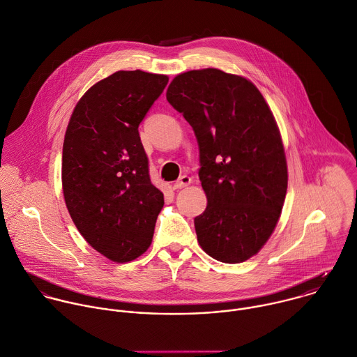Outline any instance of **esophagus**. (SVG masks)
Masks as SVG:
<instances>
[{
	"mask_svg": "<svg viewBox=\"0 0 357 357\" xmlns=\"http://www.w3.org/2000/svg\"><path fill=\"white\" fill-rule=\"evenodd\" d=\"M191 177H188V176H181L174 184H173V188L174 190H180V188H184V187H187V185H190L191 184Z\"/></svg>",
	"mask_w": 357,
	"mask_h": 357,
	"instance_id": "1",
	"label": "esophagus"
}]
</instances>
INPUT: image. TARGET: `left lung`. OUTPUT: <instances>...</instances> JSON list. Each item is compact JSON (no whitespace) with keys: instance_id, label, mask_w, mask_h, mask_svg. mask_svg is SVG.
Returning <instances> with one entry per match:
<instances>
[{"instance_id":"left-lung-1","label":"left lung","mask_w":357,"mask_h":357,"mask_svg":"<svg viewBox=\"0 0 357 357\" xmlns=\"http://www.w3.org/2000/svg\"><path fill=\"white\" fill-rule=\"evenodd\" d=\"M167 102L192 127L208 205L194 219L212 258L237 264L272 234L284 202L287 166L272 112L243 77L216 68L177 75Z\"/></svg>"}]
</instances>
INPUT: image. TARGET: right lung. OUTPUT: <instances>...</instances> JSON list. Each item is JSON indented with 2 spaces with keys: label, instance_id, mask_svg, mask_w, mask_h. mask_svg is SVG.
<instances>
[{
  "label": "right lung",
  "instance_id": "right-lung-1",
  "mask_svg": "<svg viewBox=\"0 0 357 357\" xmlns=\"http://www.w3.org/2000/svg\"><path fill=\"white\" fill-rule=\"evenodd\" d=\"M169 78L119 71L78 102L63 145V191L84 238L114 262H128L152 243L163 194L151 183L138 127Z\"/></svg>",
  "mask_w": 357,
  "mask_h": 357
}]
</instances>
